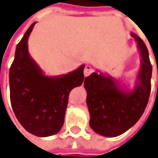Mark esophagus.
<instances>
[{
	"label": "esophagus",
	"mask_w": 158,
	"mask_h": 158,
	"mask_svg": "<svg viewBox=\"0 0 158 158\" xmlns=\"http://www.w3.org/2000/svg\"><path fill=\"white\" fill-rule=\"evenodd\" d=\"M93 72V68L91 66V65H85V70H84V75H85V77H86L88 75H90Z\"/></svg>",
	"instance_id": "obj_1"
}]
</instances>
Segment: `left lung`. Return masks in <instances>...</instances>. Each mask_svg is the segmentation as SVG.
Instances as JSON below:
<instances>
[{
  "mask_svg": "<svg viewBox=\"0 0 158 158\" xmlns=\"http://www.w3.org/2000/svg\"><path fill=\"white\" fill-rule=\"evenodd\" d=\"M137 42L141 65L135 85L129 88L107 73L95 71L85 79L90 126L98 134L113 138L131 128L146 108L152 73L149 52L140 37L131 33Z\"/></svg>",
  "mask_w": 158,
  "mask_h": 158,
  "instance_id": "left-lung-1",
  "label": "left lung"
}]
</instances>
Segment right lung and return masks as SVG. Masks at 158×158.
<instances>
[{"mask_svg": "<svg viewBox=\"0 0 158 158\" xmlns=\"http://www.w3.org/2000/svg\"><path fill=\"white\" fill-rule=\"evenodd\" d=\"M36 22L18 43L9 71L10 100L20 124L37 137H49L63 126L68 96L84 81L81 65L66 74L48 76L30 56L27 40Z\"/></svg>", "mask_w": 158, "mask_h": 158, "instance_id": "obj_1", "label": "right lung"}]
</instances>
